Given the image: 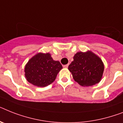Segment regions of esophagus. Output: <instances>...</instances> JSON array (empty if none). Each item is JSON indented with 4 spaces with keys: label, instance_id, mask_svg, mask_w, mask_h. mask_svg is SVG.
<instances>
[{
    "label": "esophagus",
    "instance_id": "esophagus-1",
    "mask_svg": "<svg viewBox=\"0 0 123 123\" xmlns=\"http://www.w3.org/2000/svg\"><path fill=\"white\" fill-rule=\"evenodd\" d=\"M63 67H64V68H68V64H67V65H64Z\"/></svg>",
    "mask_w": 123,
    "mask_h": 123
}]
</instances>
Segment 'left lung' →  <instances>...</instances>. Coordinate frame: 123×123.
<instances>
[{
    "instance_id": "8db88e82",
    "label": "left lung",
    "mask_w": 123,
    "mask_h": 123,
    "mask_svg": "<svg viewBox=\"0 0 123 123\" xmlns=\"http://www.w3.org/2000/svg\"><path fill=\"white\" fill-rule=\"evenodd\" d=\"M74 80L83 87L98 84L102 79L104 65L99 56L91 51H79L68 66Z\"/></svg>"
}]
</instances>
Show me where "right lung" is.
<instances>
[{
  "label": "right lung",
  "instance_id": "1",
  "mask_svg": "<svg viewBox=\"0 0 123 123\" xmlns=\"http://www.w3.org/2000/svg\"><path fill=\"white\" fill-rule=\"evenodd\" d=\"M62 68L59 61H55L49 53H37L25 65L24 75L31 84L43 87L54 82Z\"/></svg>",
  "mask_w": 123,
  "mask_h": 123
}]
</instances>
